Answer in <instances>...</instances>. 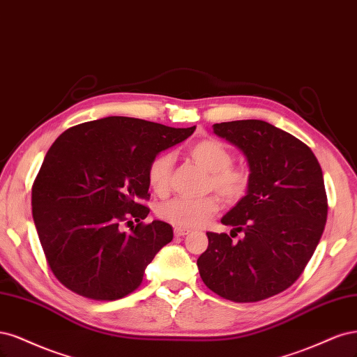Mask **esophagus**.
<instances>
[{
    "instance_id": "esophagus-1",
    "label": "esophagus",
    "mask_w": 357,
    "mask_h": 357,
    "mask_svg": "<svg viewBox=\"0 0 357 357\" xmlns=\"http://www.w3.org/2000/svg\"><path fill=\"white\" fill-rule=\"evenodd\" d=\"M190 233L188 228H182V227H175V236L176 237H182V236H187Z\"/></svg>"
}]
</instances>
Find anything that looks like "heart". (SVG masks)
<instances>
[{"label":"heart","instance_id":"heart-1","mask_svg":"<svg viewBox=\"0 0 357 357\" xmlns=\"http://www.w3.org/2000/svg\"><path fill=\"white\" fill-rule=\"evenodd\" d=\"M188 155L209 172L206 188L215 190L228 203L243 199L250 187V172L243 166H233V153L225 144L216 139H203L188 148ZM174 158L163 153L155 155L146 167L148 185L155 194L163 195L169 190ZM220 211V200L209 194L200 199L174 197L157 206L160 220L175 227L195 228L208 222Z\"/></svg>","mask_w":357,"mask_h":357}]
</instances>
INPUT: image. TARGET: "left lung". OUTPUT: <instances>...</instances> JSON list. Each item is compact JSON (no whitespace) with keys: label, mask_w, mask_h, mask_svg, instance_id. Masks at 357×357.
I'll return each instance as SVG.
<instances>
[{"label":"left lung","mask_w":357,"mask_h":357,"mask_svg":"<svg viewBox=\"0 0 357 357\" xmlns=\"http://www.w3.org/2000/svg\"><path fill=\"white\" fill-rule=\"evenodd\" d=\"M213 133L248 158L250 187L221 222L243 233H206L197 259L204 284L225 300L257 303L283 292L300 278L325 229L324 174L304 142L262 120L213 124Z\"/></svg>","instance_id":"left-lung-1"}]
</instances>
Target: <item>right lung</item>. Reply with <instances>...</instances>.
Masks as SVG:
<instances>
[{"instance_id":"add662e5","label":"right lung","mask_w":357,"mask_h":357,"mask_svg":"<svg viewBox=\"0 0 357 357\" xmlns=\"http://www.w3.org/2000/svg\"><path fill=\"white\" fill-rule=\"evenodd\" d=\"M194 130L107 117L53 142L32 185V216L49 267L68 289L112 301L139 287L148 264L174 238L167 222H142L148 163ZM130 217L138 225L128 235L118 225Z\"/></svg>"}]
</instances>
